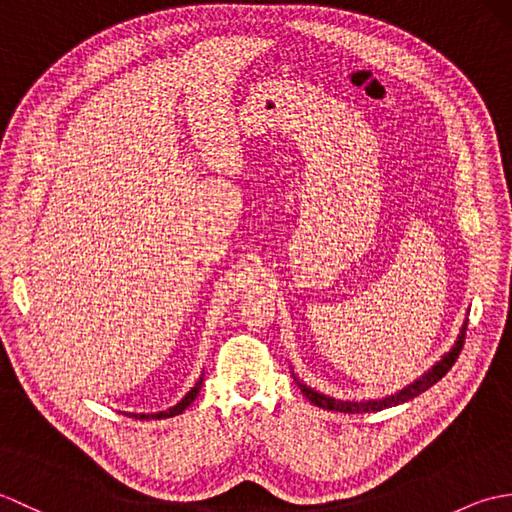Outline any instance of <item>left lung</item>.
<instances>
[{
  "mask_svg": "<svg viewBox=\"0 0 512 512\" xmlns=\"http://www.w3.org/2000/svg\"><path fill=\"white\" fill-rule=\"evenodd\" d=\"M464 336H466V321H464L462 330L458 334V341H455V345L451 347V352H447V354L442 356V361H438L436 365H433L427 374L416 380V383H411L405 389H400L398 394H391V396H385V398H380V400H361V402H358V400H352V402L350 400H336L332 396L319 394V391H314L308 385H303L299 378H295V380H297V385L301 387L303 396H306L310 402H314V405H317V407L328 409V411L372 413V411H380V409H387V407H396V405H400V402H407L411 398H416L418 394H422V391H427L431 385H436L438 380L449 372V369L453 367V363L458 361L460 350H462V345H464Z\"/></svg>",
  "mask_w": 512,
  "mask_h": 512,
  "instance_id": "obj_1",
  "label": "left lung"
}]
</instances>
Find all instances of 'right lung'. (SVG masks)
<instances>
[{"label": "right lung", "mask_w": 512, "mask_h": 512, "mask_svg": "<svg viewBox=\"0 0 512 512\" xmlns=\"http://www.w3.org/2000/svg\"><path fill=\"white\" fill-rule=\"evenodd\" d=\"M202 376H200V380L198 383H195L193 387H191V391H187V396H184L178 405H173V407H169L167 411H158V413H129V416L132 418H138V420H149V418H154V420H160V418H173V416H178V413H182L184 409H187L191 402L198 398V394H200V389H202Z\"/></svg>", "instance_id": "right-lung-1"}]
</instances>
